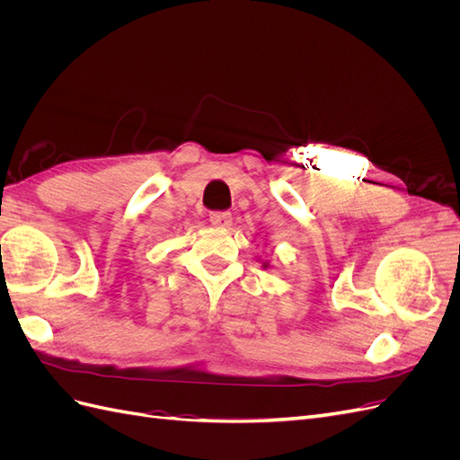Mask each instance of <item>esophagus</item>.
Listing matches in <instances>:
<instances>
[{
    "instance_id": "1",
    "label": "esophagus",
    "mask_w": 460,
    "mask_h": 460,
    "mask_svg": "<svg viewBox=\"0 0 460 460\" xmlns=\"http://www.w3.org/2000/svg\"><path fill=\"white\" fill-rule=\"evenodd\" d=\"M208 220H211V225L217 228H230L232 215L228 211H215L208 217Z\"/></svg>"
}]
</instances>
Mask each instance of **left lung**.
<instances>
[{
  "label": "left lung",
  "instance_id": "left-lung-1",
  "mask_svg": "<svg viewBox=\"0 0 460 460\" xmlns=\"http://www.w3.org/2000/svg\"><path fill=\"white\" fill-rule=\"evenodd\" d=\"M262 267H264V269H267V267H269V262H262Z\"/></svg>",
  "mask_w": 460,
  "mask_h": 460
}]
</instances>
